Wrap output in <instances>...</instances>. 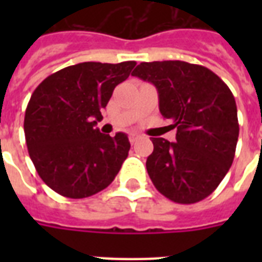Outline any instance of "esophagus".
Instances as JSON below:
<instances>
[{
  "label": "esophagus",
  "instance_id": "esophagus-1",
  "mask_svg": "<svg viewBox=\"0 0 262 262\" xmlns=\"http://www.w3.org/2000/svg\"><path fill=\"white\" fill-rule=\"evenodd\" d=\"M139 139H140V135H137V133H130V135H129V141H130L132 144L136 143Z\"/></svg>",
  "mask_w": 262,
  "mask_h": 262
}]
</instances>
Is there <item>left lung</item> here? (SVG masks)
<instances>
[{"label":"left lung","mask_w":262,"mask_h":262,"mask_svg":"<svg viewBox=\"0 0 262 262\" xmlns=\"http://www.w3.org/2000/svg\"><path fill=\"white\" fill-rule=\"evenodd\" d=\"M132 76L155 85L160 113L177 127V143L152 137L149 178L174 203H199L234 160L239 135L234 95L208 68L183 61L141 62Z\"/></svg>","instance_id":"1"}]
</instances>
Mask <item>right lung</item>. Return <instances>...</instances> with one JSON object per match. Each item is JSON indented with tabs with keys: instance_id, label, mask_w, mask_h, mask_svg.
<instances>
[{
	"instance_id": "1",
	"label": "right lung",
	"mask_w": 262,
	"mask_h": 262,
	"mask_svg": "<svg viewBox=\"0 0 262 262\" xmlns=\"http://www.w3.org/2000/svg\"><path fill=\"white\" fill-rule=\"evenodd\" d=\"M135 67V61L81 62L55 72L34 91L24 117L27 148L39 177L58 194H96L121 170L130 149L127 136L103 135L96 123Z\"/></svg>"
}]
</instances>
